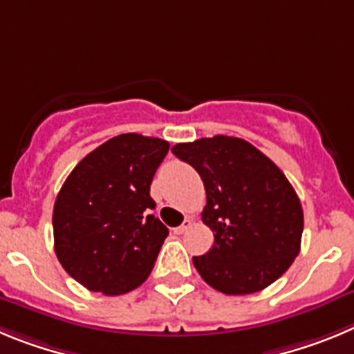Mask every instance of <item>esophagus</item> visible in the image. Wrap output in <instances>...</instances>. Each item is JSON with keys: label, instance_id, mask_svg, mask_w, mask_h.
Returning <instances> with one entry per match:
<instances>
[{"label": "esophagus", "instance_id": "obj_1", "mask_svg": "<svg viewBox=\"0 0 354 354\" xmlns=\"http://www.w3.org/2000/svg\"><path fill=\"white\" fill-rule=\"evenodd\" d=\"M190 227H192V221H190V218H187V221H185L183 224L178 225V227H174V232H176V234H183V232L189 231Z\"/></svg>", "mask_w": 354, "mask_h": 354}]
</instances>
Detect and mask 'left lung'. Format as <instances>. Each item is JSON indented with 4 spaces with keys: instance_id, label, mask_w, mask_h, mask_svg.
Masks as SVG:
<instances>
[{
    "instance_id": "1",
    "label": "left lung",
    "mask_w": 354,
    "mask_h": 354,
    "mask_svg": "<svg viewBox=\"0 0 354 354\" xmlns=\"http://www.w3.org/2000/svg\"><path fill=\"white\" fill-rule=\"evenodd\" d=\"M173 153L199 173L201 218L213 247L192 257L206 284L224 295H250L273 284L300 254L304 209L286 174L256 146L215 136L180 142Z\"/></svg>"
}]
</instances>
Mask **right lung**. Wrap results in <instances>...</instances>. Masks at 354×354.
I'll return each mask as SVG.
<instances>
[{"label":"right lung","instance_id":"right-lung-1","mask_svg":"<svg viewBox=\"0 0 354 354\" xmlns=\"http://www.w3.org/2000/svg\"><path fill=\"white\" fill-rule=\"evenodd\" d=\"M169 142L122 133L86 155L68 174L53 212L54 250L90 291L125 295L148 279L169 234L151 215L149 185Z\"/></svg>","mask_w":354,"mask_h":354}]
</instances>
